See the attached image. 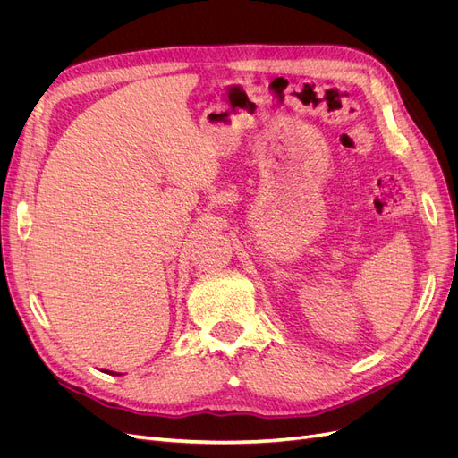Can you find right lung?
Wrapping results in <instances>:
<instances>
[{"instance_id": "add662e5", "label": "right lung", "mask_w": 458, "mask_h": 458, "mask_svg": "<svg viewBox=\"0 0 458 458\" xmlns=\"http://www.w3.org/2000/svg\"><path fill=\"white\" fill-rule=\"evenodd\" d=\"M108 374H113V372H108Z\"/></svg>"}]
</instances>
